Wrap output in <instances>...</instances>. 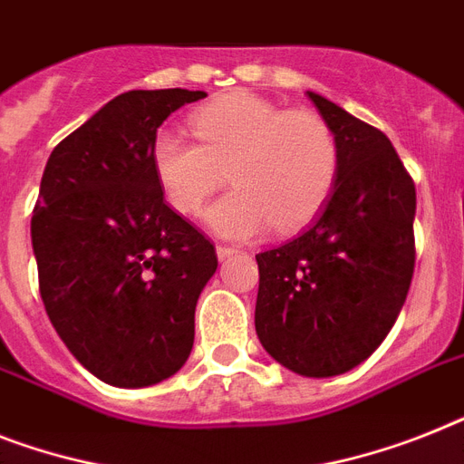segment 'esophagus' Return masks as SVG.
<instances>
[{
  "label": "esophagus",
  "instance_id": "34e87169",
  "mask_svg": "<svg viewBox=\"0 0 464 464\" xmlns=\"http://www.w3.org/2000/svg\"><path fill=\"white\" fill-rule=\"evenodd\" d=\"M216 254H218V258H220V260H227V258H232V256L239 254V251H237V248H232V246H216Z\"/></svg>",
  "mask_w": 464,
  "mask_h": 464
}]
</instances>
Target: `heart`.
<instances>
[{"label": "heart", "instance_id": "1", "mask_svg": "<svg viewBox=\"0 0 464 464\" xmlns=\"http://www.w3.org/2000/svg\"><path fill=\"white\" fill-rule=\"evenodd\" d=\"M197 141L160 130L151 170L172 210L197 216L223 185L235 189L206 210V225L225 239L246 241L270 225L296 232L315 220L339 178V144L315 113L286 111L251 92H229L189 116Z\"/></svg>", "mask_w": 464, "mask_h": 464}]
</instances>
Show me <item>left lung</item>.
Wrapping results in <instances>:
<instances>
[{"instance_id":"8db88e82","label":"left lung","mask_w":464,"mask_h":464,"mask_svg":"<svg viewBox=\"0 0 464 464\" xmlns=\"http://www.w3.org/2000/svg\"><path fill=\"white\" fill-rule=\"evenodd\" d=\"M339 144L332 198L258 260L256 334L301 377H336L377 351L415 270V185L384 132L308 92Z\"/></svg>"}]
</instances>
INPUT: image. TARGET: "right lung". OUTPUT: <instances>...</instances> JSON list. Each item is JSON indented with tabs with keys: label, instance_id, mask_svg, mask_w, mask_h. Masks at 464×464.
I'll use <instances>...</instances> for the list:
<instances>
[{
	"label": "right lung",
	"instance_id": "obj_1",
	"mask_svg": "<svg viewBox=\"0 0 464 464\" xmlns=\"http://www.w3.org/2000/svg\"><path fill=\"white\" fill-rule=\"evenodd\" d=\"M206 92L118 94L47 160L30 237L40 294L80 365L111 386L172 377L194 346V310L216 248L163 201L151 141Z\"/></svg>",
	"mask_w": 464,
	"mask_h": 464
}]
</instances>
